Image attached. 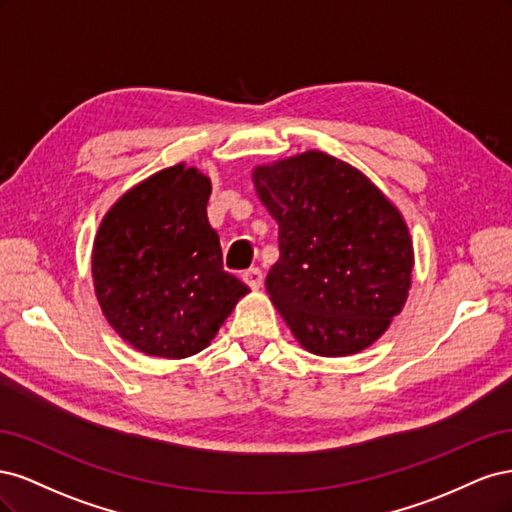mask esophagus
Instances as JSON below:
<instances>
[{
  "mask_svg": "<svg viewBox=\"0 0 512 512\" xmlns=\"http://www.w3.org/2000/svg\"><path fill=\"white\" fill-rule=\"evenodd\" d=\"M243 282L252 290H258L262 286V282H265V275H262V271L258 267H252V269L243 271Z\"/></svg>",
  "mask_w": 512,
  "mask_h": 512,
  "instance_id": "1",
  "label": "esophagus"
}]
</instances>
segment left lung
Instances as JSON below:
<instances>
[{
  "mask_svg": "<svg viewBox=\"0 0 512 512\" xmlns=\"http://www.w3.org/2000/svg\"><path fill=\"white\" fill-rule=\"evenodd\" d=\"M252 177L280 226L267 292L297 342L320 356L374 344L412 284V239L397 207L361 170L316 149Z\"/></svg>",
  "mask_w": 512,
  "mask_h": 512,
  "instance_id": "8db88e82",
  "label": "left lung"
}]
</instances>
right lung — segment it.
I'll use <instances>...</instances> for the list:
<instances>
[{
	"label": "right lung",
	"mask_w": 512,
	"mask_h": 512,
	"mask_svg": "<svg viewBox=\"0 0 512 512\" xmlns=\"http://www.w3.org/2000/svg\"><path fill=\"white\" fill-rule=\"evenodd\" d=\"M211 181L175 164L108 209L91 254L96 297L121 339L162 359L207 348L247 288L224 271L207 220Z\"/></svg>",
	"instance_id": "obj_1"
}]
</instances>
